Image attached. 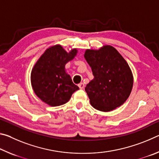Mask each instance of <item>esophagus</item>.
Masks as SVG:
<instances>
[{
  "label": "esophagus",
  "mask_w": 159,
  "mask_h": 159,
  "mask_svg": "<svg viewBox=\"0 0 159 159\" xmlns=\"http://www.w3.org/2000/svg\"><path fill=\"white\" fill-rule=\"evenodd\" d=\"M78 86H79L80 89H83V88H84L85 85H84V83H79V85H78Z\"/></svg>",
  "instance_id": "obj_1"
}]
</instances>
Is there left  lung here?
Segmentation results:
<instances>
[{
    "mask_svg": "<svg viewBox=\"0 0 159 159\" xmlns=\"http://www.w3.org/2000/svg\"><path fill=\"white\" fill-rule=\"evenodd\" d=\"M84 57L94 76L85 88L91 105L102 111L121 106L133 85V74L124 58L110 45L98 50H87Z\"/></svg>",
    "mask_w": 159,
    "mask_h": 159,
    "instance_id": "8db88e82",
    "label": "left lung"
}]
</instances>
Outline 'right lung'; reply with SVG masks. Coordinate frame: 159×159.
Returning a JSON list of instances; mask_svg holds the SVG:
<instances>
[{
  "instance_id": "add662e5",
  "label": "right lung",
  "mask_w": 159,
  "mask_h": 159,
  "mask_svg": "<svg viewBox=\"0 0 159 159\" xmlns=\"http://www.w3.org/2000/svg\"><path fill=\"white\" fill-rule=\"evenodd\" d=\"M76 53V49L66 52L61 45H55L45 50L34 65L31 74L32 88L48 105L57 107L66 103L79 89L64 68Z\"/></svg>"
}]
</instances>
